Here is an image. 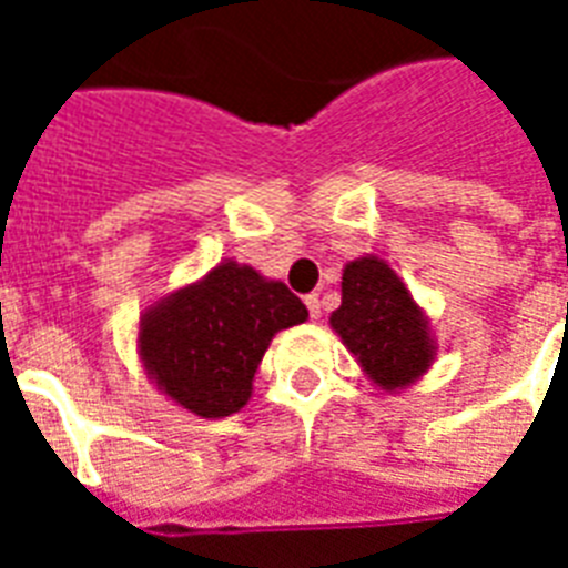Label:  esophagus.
Returning <instances> with one entry per match:
<instances>
[{"mask_svg": "<svg viewBox=\"0 0 568 568\" xmlns=\"http://www.w3.org/2000/svg\"><path fill=\"white\" fill-rule=\"evenodd\" d=\"M306 310H310V315L315 321L321 318V312H324V306H321V297L318 294H306Z\"/></svg>", "mask_w": 568, "mask_h": 568, "instance_id": "1", "label": "esophagus"}]
</instances>
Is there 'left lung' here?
Here are the masks:
<instances>
[{"label":"left lung","mask_w":568,"mask_h":568,"mask_svg":"<svg viewBox=\"0 0 568 568\" xmlns=\"http://www.w3.org/2000/svg\"><path fill=\"white\" fill-rule=\"evenodd\" d=\"M347 351L383 388L413 383L433 345L413 294L379 258H356L342 276V306L329 318Z\"/></svg>","instance_id":"left-lung-1"}]
</instances>
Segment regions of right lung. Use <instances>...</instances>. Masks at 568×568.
Here are the masks:
<instances>
[{
  "label": "right lung",
  "instance_id": "add662e5",
  "mask_svg": "<svg viewBox=\"0 0 568 568\" xmlns=\"http://www.w3.org/2000/svg\"><path fill=\"white\" fill-rule=\"evenodd\" d=\"M310 312L283 283L223 262L141 321L146 372L168 395L203 418L239 413L274 333Z\"/></svg>",
  "mask_w": 568,
  "mask_h": 568
}]
</instances>
